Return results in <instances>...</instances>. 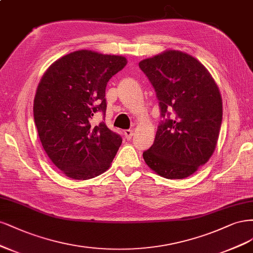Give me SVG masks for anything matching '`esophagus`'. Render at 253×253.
I'll return each mask as SVG.
<instances>
[{"instance_id": "esophagus-1", "label": "esophagus", "mask_w": 253, "mask_h": 253, "mask_svg": "<svg viewBox=\"0 0 253 253\" xmlns=\"http://www.w3.org/2000/svg\"><path fill=\"white\" fill-rule=\"evenodd\" d=\"M124 135H125L126 140H130V138H131L132 135H133V130H131V129L125 130V131H124Z\"/></svg>"}]
</instances>
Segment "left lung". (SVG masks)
<instances>
[{
	"mask_svg": "<svg viewBox=\"0 0 253 253\" xmlns=\"http://www.w3.org/2000/svg\"><path fill=\"white\" fill-rule=\"evenodd\" d=\"M138 66L156 90L164 119L153 145L143 152L144 161L169 180L188 177L206 164L216 147L223 117L218 87L207 68L183 51L166 50Z\"/></svg>",
	"mask_w": 253,
	"mask_h": 253,
	"instance_id": "1",
	"label": "left lung"
}]
</instances>
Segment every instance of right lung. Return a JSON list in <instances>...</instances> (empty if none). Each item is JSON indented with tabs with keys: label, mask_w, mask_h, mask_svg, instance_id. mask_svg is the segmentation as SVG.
<instances>
[{
	"label": "right lung",
	"mask_w": 253,
	"mask_h": 253,
	"mask_svg": "<svg viewBox=\"0 0 253 253\" xmlns=\"http://www.w3.org/2000/svg\"><path fill=\"white\" fill-rule=\"evenodd\" d=\"M127 64L122 55L78 50L52 63L41 79L34 101L40 141L54 166L73 180H89L110 167L122 137L104 122L108 81Z\"/></svg>",
	"instance_id": "add662e5"
}]
</instances>
